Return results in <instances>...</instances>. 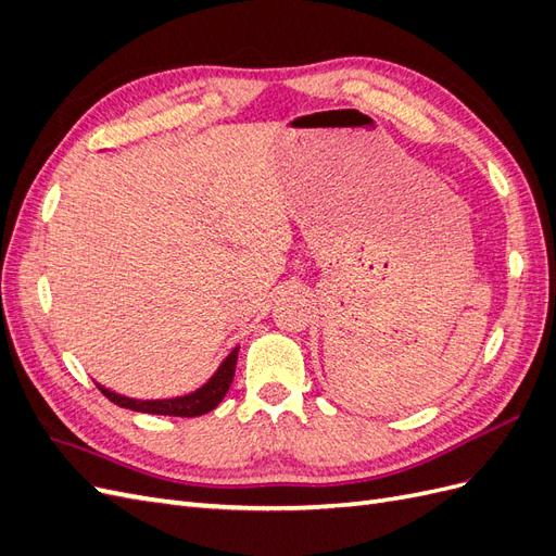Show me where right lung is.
Returning a JSON list of instances; mask_svg holds the SVG:
<instances>
[{
  "mask_svg": "<svg viewBox=\"0 0 556 556\" xmlns=\"http://www.w3.org/2000/svg\"><path fill=\"white\" fill-rule=\"evenodd\" d=\"M237 359H239V348H233L227 359L217 366V371L211 376L206 384H201L199 390L185 394V396H174V399H150V401H139V399H129L123 394H115L106 387L97 384L99 392H102L109 401H113L115 406L129 408L137 413H150V415H174V417H197V415H206L213 408L220 406V401L229 392V384L233 380V371H237Z\"/></svg>",
  "mask_w": 556,
  "mask_h": 556,
  "instance_id": "1",
  "label": "right lung"
}]
</instances>
